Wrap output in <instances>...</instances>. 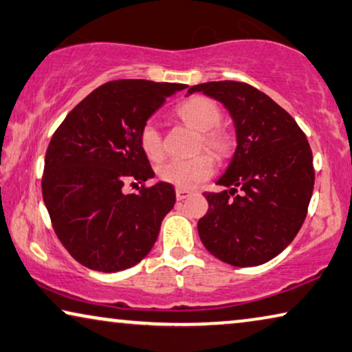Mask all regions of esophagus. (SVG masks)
<instances>
[{
  "instance_id": "1",
  "label": "esophagus",
  "mask_w": 352,
  "mask_h": 352,
  "mask_svg": "<svg viewBox=\"0 0 352 352\" xmlns=\"http://www.w3.org/2000/svg\"><path fill=\"white\" fill-rule=\"evenodd\" d=\"M192 195V192L190 190H186V188H176V198L179 199H186V198H188Z\"/></svg>"
}]
</instances>
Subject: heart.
I'll list each match as a JSON object with an SVG mask.
<instances>
[{"label":"heart","mask_w":352,"mask_h":352,"mask_svg":"<svg viewBox=\"0 0 352 352\" xmlns=\"http://www.w3.org/2000/svg\"><path fill=\"white\" fill-rule=\"evenodd\" d=\"M176 115L188 127L199 132L197 142L198 151L206 149L209 154L203 153L187 160H170L160 165L157 176L162 182L170 184L177 188H193L199 182L206 181L214 173V159H228L234 149V137L226 129L220 127L221 110L212 99L204 96H193L190 99L182 102L176 108ZM140 148L146 157L153 162H159L164 157V140L159 127L154 122H146L138 135Z\"/></svg>","instance_id":"obj_1"}]
</instances>
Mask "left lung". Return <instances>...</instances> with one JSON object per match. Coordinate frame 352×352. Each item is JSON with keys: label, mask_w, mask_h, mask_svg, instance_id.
<instances>
[{"label": "left lung", "mask_w": 352, "mask_h": 352, "mask_svg": "<svg viewBox=\"0 0 352 352\" xmlns=\"http://www.w3.org/2000/svg\"><path fill=\"white\" fill-rule=\"evenodd\" d=\"M220 100L234 121L237 148L225 175L228 187L206 192L199 239L220 261L236 267L267 263L299 232L315 186L313 155L294 118L267 94L242 82L195 85Z\"/></svg>", "instance_id": "1"}]
</instances>
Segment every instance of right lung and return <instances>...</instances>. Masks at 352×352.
Here are the masks:
<instances>
[{
  "instance_id": "1",
  "label": "right lung",
  "mask_w": 352,
  "mask_h": 352,
  "mask_svg": "<svg viewBox=\"0 0 352 352\" xmlns=\"http://www.w3.org/2000/svg\"><path fill=\"white\" fill-rule=\"evenodd\" d=\"M187 88L149 80H113L69 113L45 154L42 197L64 248L85 267L118 272L142 261L176 203L140 148L142 127L166 97ZM142 184L126 194L123 186Z\"/></svg>"
}]
</instances>
